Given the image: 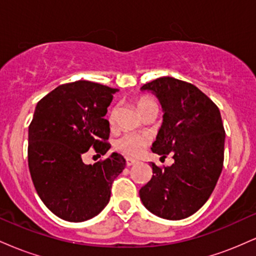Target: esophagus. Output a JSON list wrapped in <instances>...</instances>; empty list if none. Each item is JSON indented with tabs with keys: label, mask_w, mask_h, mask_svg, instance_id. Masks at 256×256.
I'll return each instance as SVG.
<instances>
[{
	"label": "esophagus",
	"mask_w": 256,
	"mask_h": 256,
	"mask_svg": "<svg viewBox=\"0 0 256 256\" xmlns=\"http://www.w3.org/2000/svg\"><path fill=\"white\" fill-rule=\"evenodd\" d=\"M137 164V160H134V158H126V165L128 166H132Z\"/></svg>",
	"instance_id": "34e87169"
}]
</instances>
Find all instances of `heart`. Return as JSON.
Here are the masks:
<instances>
[{"label": "heart", "instance_id": "heart-1", "mask_svg": "<svg viewBox=\"0 0 256 256\" xmlns=\"http://www.w3.org/2000/svg\"><path fill=\"white\" fill-rule=\"evenodd\" d=\"M137 110L142 114L143 112L148 110L150 107H155L156 104L155 101L148 96H140L134 100ZM116 116V110H112L110 113V122H114ZM148 144V138L144 134H134V132H126V134L120 136L118 140L114 143V148L116 150L122 152V154L128 155V156H137L140 152L144 150V148Z\"/></svg>", "mask_w": 256, "mask_h": 256}]
</instances>
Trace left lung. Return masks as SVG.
<instances>
[{
    "instance_id": "obj_1",
    "label": "left lung",
    "mask_w": 256,
    "mask_h": 256,
    "mask_svg": "<svg viewBox=\"0 0 256 256\" xmlns=\"http://www.w3.org/2000/svg\"><path fill=\"white\" fill-rule=\"evenodd\" d=\"M150 90L164 108V122L152 152L166 158L170 167L150 162L152 176L140 188L143 204L161 218L180 220L192 216L212 195L224 165L225 130L218 106L188 82L161 77Z\"/></svg>"
}]
</instances>
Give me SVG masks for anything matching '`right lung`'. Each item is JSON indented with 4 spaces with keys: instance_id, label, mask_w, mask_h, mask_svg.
I'll return each instance as SVG.
<instances>
[{
    "instance_id": "add662e5",
    "label": "right lung",
    "mask_w": 256,
    "mask_h": 256,
    "mask_svg": "<svg viewBox=\"0 0 256 256\" xmlns=\"http://www.w3.org/2000/svg\"><path fill=\"white\" fill-rule=\"evenodd\" d=\"M118 89L88 80L58 85L38 101L28 126V170L43 204L58 218L80 222L107 206L126 161L113 152L94 165L82 155L110 148L107 108Z\"/></svg>"
}]
</instances>
